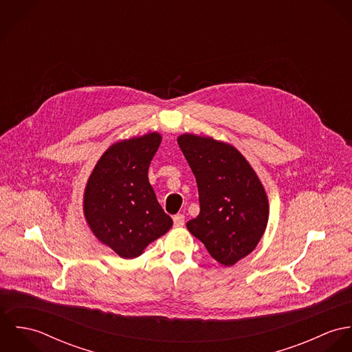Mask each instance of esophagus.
Instances as JSON below:
<instances>
[{
	"label": "esophagus",
	"instance_id": "esophagus-1",
	"mask_svg": "<svg viewBox=\"0 0 352 352\" xmlns=\"http://www.w3.org/2000/svg\"><path fill=\"white\" fill-rule=\"evenodd\" d=\"M173 225H175V228H182L184 225V215L183 214H176L173 217Z\"/></svg>",
	"mask_w": 352,
	"mask_h": 352
}]
</instances>
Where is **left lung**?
I'll return each mask as SVG.
<instances>
[{"label":"left lung","instance_id":"obj_1","mask_svg":"<svg viewBox=\"0 0 352 352\" xmlns=\"http://www.w3.org/2000/svg\"><path fill=\"white\" fill-rule=\"evenodd\" d=\"M195 175L201 212L187 222L208 253L233 265L258 244L268 222V199L261 182L234 146L210 137L177 138Z\"/></svg>","mask_w":352,"mask_h":352}]
</instances>
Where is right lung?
I'll return each mask as SVG.
<instances>
[{"label":"right lung","instance_id":"add662e5","mask_svg":"<svg viewBox=\"0 0 352 352\" xmlns=\"http://www.w3.org/2000/svg\"><path fill=\"white\" fill-rule=\"evenodd\" d=\"M158 133L111 145L92 170L84 214L94 234L123 258H134L173 225L151 188L148 170Z\"/></svg>","mask_w":352,"mask_h":352}]
</instances>
